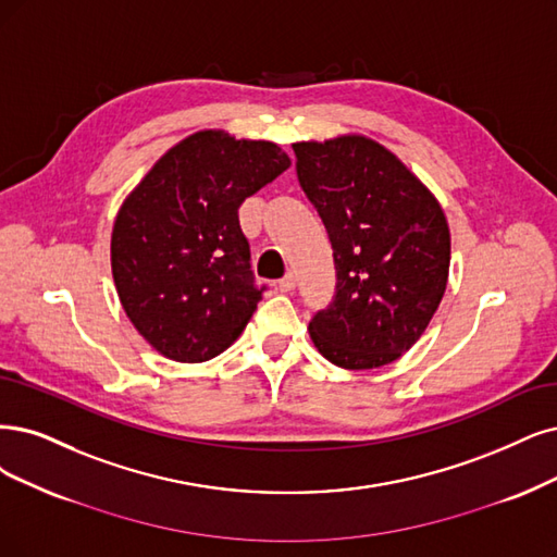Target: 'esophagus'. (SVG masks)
Wrapping results in <instances>:
<instances>
[{
    "instance_id": "esophagus-1",
    "label": "esophagus",
    "mask_w": 557,
    "mask_h": 557,
    "mask_svg": "<svg viewBox=\"0 0 557 557\" xmlns=\"http://www.w3.org/2000/svg\"><path fill=\"white\" fill-rule=\"evenodd\" d=\"M277 289H280L282 294L294 292V289H296V275H294V273H286V275L277 282Z\"/></svg>"
}]
</instances>
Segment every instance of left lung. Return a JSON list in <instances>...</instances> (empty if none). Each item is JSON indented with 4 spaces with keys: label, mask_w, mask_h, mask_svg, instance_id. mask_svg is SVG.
<instances>
[{
    "label": "left lung",
    "mask_w": 557,
    "mask_h": 557,
    "mask_svg": "<svg viewBox=\"0 0 557 557\" xmlns=\"http://www.w3.org/2000/svg\"><path fill=\"white\" fill-rule=\"evenodd\" d=\"M294 153L337 271L333 302L310 321V337L342 369L395 362L422 337L445 294L449 226L441 203L364 135L296 141Z\"/></svg>",
    "instance_id": "8db88e82"
}]
</instances>
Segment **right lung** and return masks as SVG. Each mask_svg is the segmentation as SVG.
<instances>
[{"label": "right lung", "instance_id": "1", "mask_svg": "<svg viewBox=\"0 0 557 557\" xmlns=\"http://www.w3.org/2000/svg\"><path fill=\"white\" fill-rule=\"evenodd\" d=\"M289 164L273 141L199 131L121 203L110 247L116 294L158 354L206 362L245 331L265 286L255 284L238 206Z\"/></svg>", "mask_w": 557, "mask_h": 557}]
</instances>
